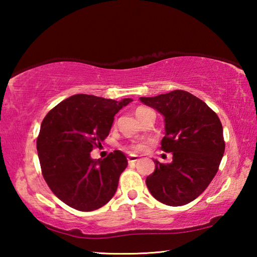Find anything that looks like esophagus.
Instances as JSON below:
<instances>
[{
  "label": "esophagus",
  "instance_id": "esophagus-1",
  "mask_svg": "<svg viewBox=\"0 0 257 257\" xmlns=\"http://www.w3.org/2000/svg\"><path fill=\"white\" fill-rule=\"evenodd\" d=\"M138 160H139V159L137 158V156H135V155L128 156V162H129V163H136Z\"/></svg>",
  "mask_w": 257,
  "mask_h": 257
}]
</instances>
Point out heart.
<instances>
[{"label":"heart","mask_w":257,"mask_h":257,"mask_svg":"<svg viewBox=\"0 0 257 257\" xmlns=\"http://www.w3.org/2000/svg\"><path fill=\"white\" fill-rule=\"evenodd\" d=\"M145 110H147L146 107H137V110H136V115L138 116L139 114H141L142 112H144ZM146 149V146L145 145H143V144H136V145H133V146H130L129 147V152L130 153H133V152H142V151H144Z\"/></svg>","instance_id":"obj_1"}]
</instances>
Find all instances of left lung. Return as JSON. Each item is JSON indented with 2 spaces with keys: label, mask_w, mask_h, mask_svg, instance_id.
<instances>
[{
  "label": "left lung",
  "mask_w": 257,
  "mask_h": 257,
  "mask_svg": "<svg viewBox=\"0 0 257 257\" xmlns=\"http://www.w3.org/2000/svg\"><path fill=\"white\" fill-rule=\"evenodd\" d=\"M139 99L164 116L161 149L172 153L171 163L153 160L155 170L146 178L147 188L165 205H186L216 175L225 147L221 121L205 102L181 89Z\"/></svg>",
  "instance_id": "1"
}]
</instances>
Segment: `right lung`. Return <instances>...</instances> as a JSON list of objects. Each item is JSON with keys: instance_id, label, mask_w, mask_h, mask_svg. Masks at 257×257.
<instances>
[{"instance_id": "1", "label": "right lung", "mask_w": 257, "mask_h": 257, "mask_svg": "<svg viewBox=\"0 0 257 257\" xmlns=\"http://www.w3.org/2000/svg\"><path fill=\"white\" fill-rule=\"evenodd\" d=\"M132 98L114 101L77 94L47 113L37 152L43 177L59 199L78 211L97 210L114 196L128 161L121 151L94 160L90 152L108 136L114 115Z\"/></svg>"}]
</instances>
